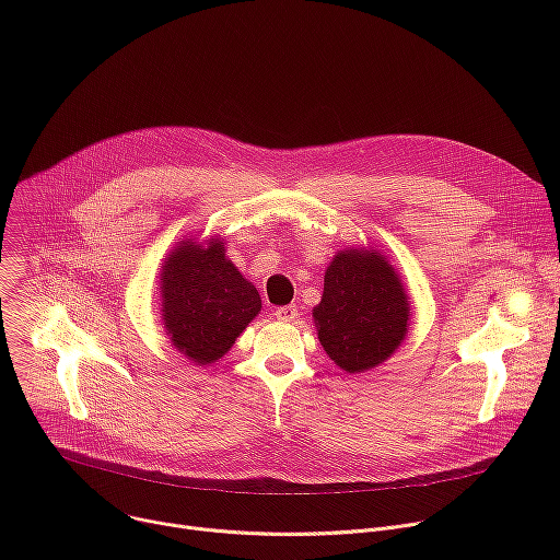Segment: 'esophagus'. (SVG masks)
Segmentation results:
<instances>
[{"instance_id":"1","label":"esophagus","mask_w":560,"mask_h":560,"mask_svg":"<svg viewBox=\"0 0 560 560\" xmlns=\"http://www.w3.org/2000/svg\"><path fill=\"white\" fill-rule=\"evenodd\" d=\"M275 316L279 318V322H294V318L299 316V307L294 303L290 305H281L275 310Z\"/></svg>"}]
</instances>
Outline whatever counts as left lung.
Listing matches in <instances>:
<instances>
[{
    "mask_svg": "<svg viewBox=\"0 0 560 560\" xmlns=\"http://www.w3.org/2000/svg\"><path fill=\"white\" fill-rule=\"evenodd\" d=\"M312 316L328 357L357 374L376 368L401 346L410 328V303L381 253L350 248L330 261L322 303Z\"/></svg>",
    "mask_w": 560,
    "mask_h": 560,
    "instance_id": "8db88e82",
    "label": "left lung"
}]
</instances>
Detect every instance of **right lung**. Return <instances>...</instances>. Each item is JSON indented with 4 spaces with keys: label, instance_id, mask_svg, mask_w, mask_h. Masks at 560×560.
Wrapping results in <instances>:
<instances>
[{
    "label": "right lung",
    "instance_id": "obj_1",
    "mask_svg": "<svg viewBox=\"0 0 560 560\" xmlns=\"http://www.w3.org/2000/svg\"><path fill=\"white\" fill-rule=\"evenodd\" d=\"M159 292L171 343L197 365L221 359L261 310L257 288L225 259L221 238L177 244L162 266Z\"/></svg>",
    "mask_w": 560,
    "mask_h": 560
}]
</instances>
